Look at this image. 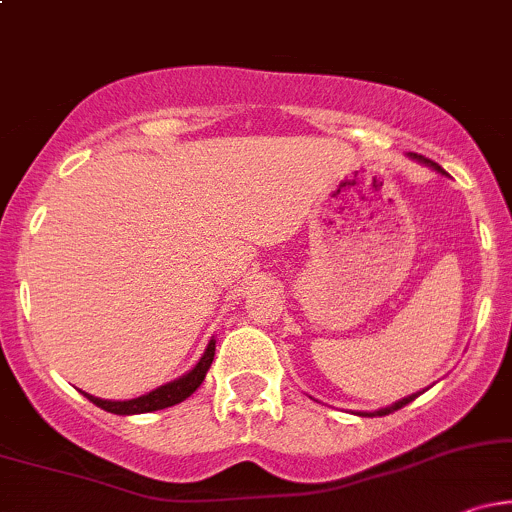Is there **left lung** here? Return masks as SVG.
<instances>
[{"label": "left lung", "mask_w": 512, "mask_h": 512, "mask_svg": "<svg viewBox=\"0 0 512 512\" xmlns=\"http://www.w3.org/2000/svg\"><path fill=\"white\" fill-rule=\"evenodd\" d=\"M414 158H419V161H424V163H428V166H433L436 170H440V173H443V168L438 166V163H433V161H428V158H424V156H416V154H411ZM414 397L416 395H409V397H404V399H399V402H395L392 404V407H385V409H378V411H373V414H366V416H385V414H392V411H397V409H402V407H407L409 402H414Z\"/></svg>", "instance_id": "8db88e82"}]
</instances>
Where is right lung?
<instances>
[{"instance_id": "right-lung-1", "label": "right lung", "mask_w": 512, "mask_h": 512, "mask_svg": "<svg viewBox=\"0 0 512 512\" xmlns=\"http://www.w3.org/2000/svg\"><path fill=\"white\" fill-rule=\"evenodd\" d=\"M214 351H216V342L211 339L207 351H204V356L199 358V363L190 370V373H185L182 378L173 380V383L156 387V390H151L149 395H142L137 399H127V402H113V399L93 397V395H86V392H84V395L91 399L96 407L110 411V414H122V416L146 414V411H158V409L173 407V404H180L182 399L190 397L192 392H195L197 387L202 385L204 375H207L211 361H214Z\"/></svg>"}]
</instances>
